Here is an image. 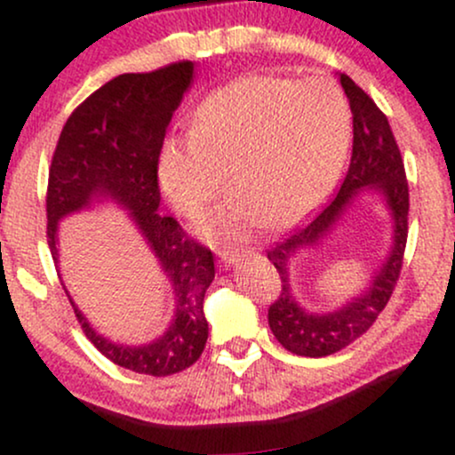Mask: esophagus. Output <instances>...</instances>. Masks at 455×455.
<instances>
[{"label":"esophagus","instance_id":"34e87169","mask_svg":"<svg viewBox=\"0 0 455 455\" xmlns=\"http://www.w3.org/2000/svg\"><path fill=\"white\" fill-rule=\"evenodd\" d=\"M218 254H220L224 265H235L239 260V257H242V252H239V250H235V248H224Z\"/></svg>","mask_w":455,"mask_h":455}]
</instances>
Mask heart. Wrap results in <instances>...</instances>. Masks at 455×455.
Masks as SVG:
<instances>
[{
  "label": "heart",
  "instance_id": "b5f03b06",
  "mask_svg": "<svg viewBox=\"0 0 455 455\" xmlns=\"http://www.w3.org/2000/svg\"><path fill=\"white\" fill-rule=\"evenodd\" d=\"M351 107L329 76L248 75L196 107L190 137L166 140L158 181L171 205L195 216L227 186L239 190L198 220L212 242H237L267 222H297L340 175Z\"/></svg>",
  "mask_w": 455,
  "mask_h": 455
}]
</instances>
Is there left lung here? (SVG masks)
<instances>
[{
	"label": "left lung",
	"mask_w": 455,
	"mask_h": 455,
	"mask_svg": "<svg viewBox=\"0 0 455 455\" xmlns=\"http://www.w3.org/2000/svg\"><path fill=\"white\" fill-rule=\"evenodd\" d=\"M340 83L353 113V156L347 177L340 190L321 212L267 250V259L278 269L282 280L278 299L269 306V327L286 351L301 357H327L342 351L372 327L400 278L409 235V184L387 117L362 87L355 85L351 76L340 75ZM363 191H377L392 216L388 254L362 294L336 311H307L296 301L290 284V260L299 251L324 241Z\"/></svg>",
	"instance_id": "left-lung-1"
}]
</instances>
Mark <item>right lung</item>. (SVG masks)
Masks as SVG:
<instances>
[{
    "label": "right lung",
    "mask_w": 455,
    "mask_h": 455,
    "mask_svg": "<svg viewBox=\"0 0 455 455\" xmlns=\"http://www.w3.org/2000/svg\"><path fill=\"white\" fill-rule=\"evenodd\" d=\"M192 81L195 64L177 61L104 83L68 117L49 171L46 237L57 269L60 222L96 203L113 201L128 210V218L171 282L173 321L162 336L139 347L100 336L64 286L93 347L113 363L149 377H169L190 368L201 357L210 333L203 299L216 275L212 250L188 237L175 218L158 212L162 140Z\"/></svg>",
    "instance_id": "add662e5"
}]
</instances>
